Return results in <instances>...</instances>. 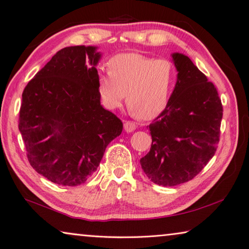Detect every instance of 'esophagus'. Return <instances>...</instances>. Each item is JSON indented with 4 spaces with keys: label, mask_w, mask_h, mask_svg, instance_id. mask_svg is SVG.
I'll list each match as a JSON object with an SVG mask.
<instances>
[{
    "label": "esophagus",
    "mask_w": 249,
    "mask_h": 249,
    "mask_svg": "<svg viewBox=\"0 0 249 249\" xmlns=\"http://www.w3.org/2000/svg\"><path fill=\"white\" fill-rule=\"evenodd\" d=\"M124 129L127 131V133H131V131H134L136 129V124L134 122L126 121L124 123Z\"/></svg>",
    "instance_id": "esophagus-1"
}]
</instances>
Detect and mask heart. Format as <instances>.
<instances>
[{"mask_svg":"<svg viewBox=\"0 0 249 249\" xmlns=\"http://www.w3.org/2000/svg\"><path fill=\"white\" fill-rule=\"evenodd\" d=\"M108 67L109 72L99 73L98 90L109 109L120 107L125 96L130 112L143 120L166 109L177 79L172 61L127 53L112 57Z\"/></svg>","mask_w":249,"mask_h":249,"instance_id":"1","label":"heart"}]
</instances>
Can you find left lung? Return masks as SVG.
<instances>
[{
    "instance_id": "obj_1",
    "label": "left lung",
    "mask_w": 249,
    "mask_h": 249,
    "mask_svg": "<svg viewBox=\"0 0 249 249\" xmlns=\"http://www.w3.org/2000/svg\"><path fill=\"white\" fill-rule=\"evenodd\" d=\"M172 57L176 85L166 109L149 125L152 144L140 160L147 177L163 187L187 182L206 166L217 150L223 111L215 85L191 59Z\"/></svg>"
}]
</instances>
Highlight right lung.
I'll return each instance as SVG.
<instances>
[{"instance_id":"obj_1","label":"right lung","mask_w":249,"mask_h":249,"mask_svg":"<svg viewBox=\"0 0 249 249\" xmlns=\"http://www.w3.org/2000/svg\"><path fill=\"white\" fill-rule=\"evenodd\" d=\"M100 57L95 46L62 48L22 92L18 128L29 163L60 186L84 183L123 130L122 121L100 105Z\"/></svg>"}]
</instances>
